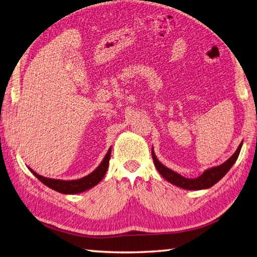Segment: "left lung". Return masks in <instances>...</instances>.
Segmentation results:
<instances>
[{"instance_id": "obj_1", "label": "left lung", "mask_w": 257, "mask_h": 257, "mask_svg": "<svg viewBox=\"0 0 257 257\" xmlns=\"http://www.w3.org/2000/svg\"><path fill=\"white\" fill-rule=\"evenodd\" d=\"M241 145L242 143H240L238 148H237V151L232 154V156L228 158L225 163H222V164L219 166L206 170L201 175L195 177V179H186V177L176 173L173 170L163 165L162 163L157 160L155 153H154V149H152V156L157 171L160 172V174L164 177L166 181H169L170 183L184 190H203L211 188L212 185L216 184L218 181H220L222 177L227 174V172L231 169V166L235 164L237 158H238Z\"/></svg>"}]
</instances>
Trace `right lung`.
I'll return each mask as SVG.
<instances>
[{"label": "right lung", "instance_id": "right-lung-1", "mask_svg": "<svg viewBox=\"0 0 257 257\" xmlns=\"http://www.w3.org/2000/svg\"><path fill=\"white\" fill-rule=\"evenodd\" d=\"M111 155V148H109L108 153L105 154L103 161L101 162V164L96 167V169L86 176L82 177L78 180H71V181H65V180H56V179H49V177L41 176L37 174L35 171H31V173L34 174L37 179L40 182H43L45 185H47L48 188L57 191L59 193L64 194H76L82 193L84 191L95 186L97 183H100V181L103 179L106 171H108L109 161Z\"/></svg>", "mask_w": 257, "mask_h": 257}]
</instances>
